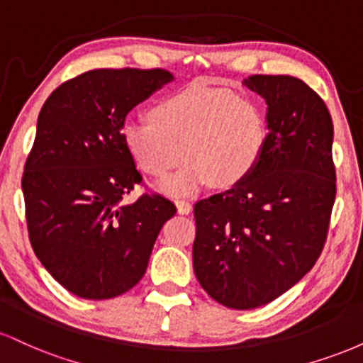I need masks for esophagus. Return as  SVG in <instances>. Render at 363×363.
I'll return each mask as SVG.
<instances>
[{
    "instance_id": "obj_1",
    "label": "esophagus",
    "mask_w": 363,
    "mask_h": 363,
    "mask_svg": "<svg viewBox=\"0 0 363 363\" xmlns=\"http://www.w3.org/2000/svg\"><path fill=\"white\" fill-rule=\"evenodd\" d=\"M176 206H177L179 215H187L193 211V205H191L189 201H184V199H179V201H176Z\"/></svg>"
}]
</instances>
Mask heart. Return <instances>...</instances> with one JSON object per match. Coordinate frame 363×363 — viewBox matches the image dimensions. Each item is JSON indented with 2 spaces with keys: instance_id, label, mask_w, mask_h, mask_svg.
I'll use <instances>...</instances> for the list:
<instances>
[{
  "instance_id": "heart-1",
  "label": "heart",
  "mask_w": 363,
  "mask_h": 363,
  "mask_svg": "<svg viewBox=\"0 0 363 363\" xmlns=\"http://www.w3.org/2000/svg\"><path fill=\"white\" fill-rule=\"evenodd\" d=\"M150 121H126L121 140L138 167L165 176L157 189L167 196H191L213 182L230 187L259 164L268 141L264 112L254 99L225 89L191 85L160 99Z\"/></svg>"
}]
</instances>
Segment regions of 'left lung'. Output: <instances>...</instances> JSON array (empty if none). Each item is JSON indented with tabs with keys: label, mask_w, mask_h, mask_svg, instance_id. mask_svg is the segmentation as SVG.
I'll use <instances>...</instances> for the list:
<instances>
[{
	"label": "left lung",
	"mask_w": 363,
	"mask_h": 363,
	"mask_svg": "<svg viewBox=\"0 0 363 363\" xmlns=\"http://www.w3.org/2000/svg\"><path fill=\"white\" fill-rule=\"evenodd\" d=\"M242 85L266 102L268 141L239 184L194 206L193 266L216 302L256 309L315 264L335 205L333 121L323 99L289 74H252Z\"/></svg>",
	"instance_id": "left-lung-1"
}]
</instances>
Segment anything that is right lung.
Segmentation results:
<instances>
[{
  "label": "right lung",
  "mask_w": 363,
  "mask_h": 363,
  "mask_svg": "<svg viewBox=\"0 0 363 363\" xmlns=\"http://www.w3.org/2000/svg\"><path fill=\"white\" fill-rule=\"evenodd\" d=\"M174 82L165 69H91L49 95L37 119L22 189L35 256L66 290L89 301L118 297L143 278L176 206L143 194L121 140L128 112Z\"/></svg>",
  "instance_id": "add662e5"
}]
</instances>
